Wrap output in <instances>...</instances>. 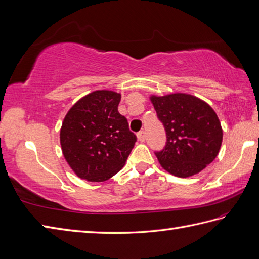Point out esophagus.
<instances>
[{
    "instance_id": "esophagus-1",
    "label": "esophagus",
    "mask_w": 259,
    "mask_h": 259,
    "mask_svg": "<svg viewBox=\"0 0 259 259\" xmlns=\"http://www.w3.org/2000/svg\"><path fill=\"white\" fill-rule=\"evenodd\" d=\"M137 138H138V141L140 142H145V140H146V133H145L144 131H141L140 133L137 134Z\"/></svg>"
}]
</instances>
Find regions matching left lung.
I'll use <instances>...</instances> for the list:
<instances>
[{
    "mask_svg": "<svg viewBox=\"0 0 259 259\" xmlns=\"http://www.w3.org/2000/svg\"><path fill=\"white\" fill-rule=\"evenodd\" d=\"M149 99L167 135L165 148L155 153L161 167L176 177L187 178L210 165L223 140L220 119L211 106L187 93Z\"/></svg>",
    "mask_w": 259,
    "mask_h": 259,
    "instance_id": "1",
    "label": "left lung"
}]
</instances>
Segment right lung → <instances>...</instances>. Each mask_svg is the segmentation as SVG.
I'll list each match as a JSON object with an SVG mask.
<instances>
[{
    "label": "right lung",
    "mask_w": 259,
    "mask_h": 259,
    "mask_svg": "<svg viewBox=\"0 0 259 259\" xmlns=\"http://www.w3.org/2000/svg\"><path fill=\"white\" fill-rule=\"evenodd\" d=\"M121 93L97 90L77 101L60 128L66 161L81 179L102 182L125 165L136 136L117 111Z\"/></svg>",
    "instance_id": "1"
}]
</instances>
